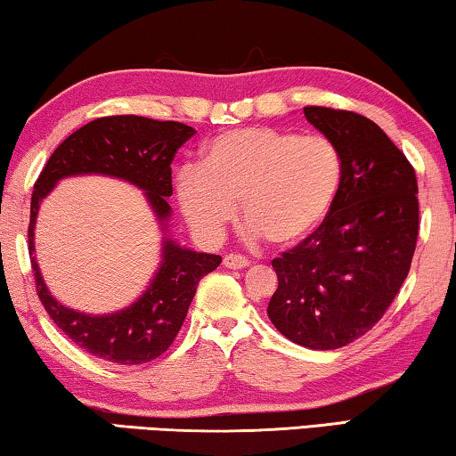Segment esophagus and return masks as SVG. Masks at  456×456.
I'll return each instance as SVG.
<instances>
[{"mask_svg":"<svg viewBox=\"0 0 456 456\" xmlns=\"http://www.w3.org/2000/svg\"><path fill=\"white\" fill-rule=\"evenodd\" d=\"M248 265H250L248 258L240 256V255H226V256H224V266L234 268V271H238V268H246Z\"/></svg>","mask_w":456,"mask_h":456,"instance_id":"obj_1","label":"esophagus"}]
</instances>
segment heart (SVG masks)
Masks as SVG:
<instances>
[{
    "instance_id": "obj_1",
    "label": "heart",
    "mask_w": 456,
    "mask_h": 456,
    "mask_svg": "<svg viewBox=\"0 0 456 456\" xmlns=\"http://www.w3.org/2000/svg\"><path fill=\"white\" fill-rule=\"evenodd\" d=\"M341 179L343 159L330 137L244 126L210 141L201 167L179 169L175 193L191 230L208 242L220 240L240 204L252 238L293 246L321 226Z\"/></svg>"
}]
</instances>
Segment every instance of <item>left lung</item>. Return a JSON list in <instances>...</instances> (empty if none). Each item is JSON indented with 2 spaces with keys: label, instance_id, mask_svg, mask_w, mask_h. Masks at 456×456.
<instances>
[{
  "label": "left lung",
  "instance_id": "8db88e82",
  "mask_svg": "<svg viewBox=\"0 0 456 456\" xmlns=\"http://www.w3.org/2000/svg\"><path fill=\"white\" fill-rule=\"evenodd\" d=\"M338 145L343 179L315 232L273 258V325L309 349H338L374 327L396 298L418 238L416 171L390 137L354 110L305 107Z\"/></svg>",
  "mask_w": 456,
  "mask_h": 456
}]
</instances>
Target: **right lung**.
<instances>
[{
	"label": "right lung",
	"mask_w": 456,
	"mask_h": 456,
	"mask_svg": "<svg viewBox=\"0 0 456 456\" xmlns=\"http://www.w3.org/2000/svg\"><path fill=\"white\" fill-rule=\"evenodd\" d=\"M191 135H196V129L177 121H155L137 115L101 117L66 137L36 179L28 226L36 290L58 330L101 360L137 365L166 354L182 330L200 279L216 271L222 256L182 248L166 238L159 271L137 303L113 315H85L60 305L42 281L34 256V224L40 201L62 177L113 175L145 190L149 204L166 226L171 214L167 198L174 193L171 161Z\"/></svg>",
	"instance_id": "right-lung-1"
}]
</instances>
